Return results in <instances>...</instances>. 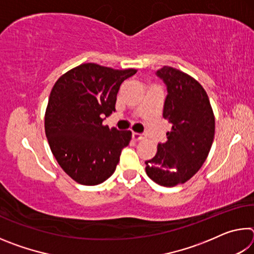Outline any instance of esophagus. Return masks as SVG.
I'll return each instance as SVG.
<instances>
[{
  "instance_id": "34e87169",
  "label": "esophagus",
  "mask_w": 254,
  "mask_h": 254,
  "mask_svg": "<svg viewBox=\"0 0 254 254\" xmlns=\"http://www.w3.org/2000/svg\"><path fill=\"white\" fill-rule=\"evenodd\" d=\"M132 137H133V139H134L135 141H139V140H143L144 137H145V135H144V134H141V133H135V132H133Z\"/></svg>"
}]
</instances>
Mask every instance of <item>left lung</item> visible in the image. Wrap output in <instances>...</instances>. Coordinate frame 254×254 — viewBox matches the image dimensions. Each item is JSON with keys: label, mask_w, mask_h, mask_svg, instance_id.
Segmentation results:
<instances>
[{"label": "left lung", "mask_w": 254, "mask_h": 254, "mask_svg": "<svg viewBox=\"0 0 254 254\" xmlns=\"http://www.w3.org/2000/svg\"><path fill=\"white\" fill-rule=\"evenodd\" d=\"M157 75L168 91L163 119L173 127L167 142L159 143L156 156L145 161V173L154 183L174 187L186 183L203 166L214 140L215 117L207 93L195 78L169 66Z\"/></svg>", "instance_id": "8db88e82"}]
</instances>
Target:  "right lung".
I'll use <instances>...</instances> for the list:
<instances>
[{
  "label": "right lung",
  "mask_w": 254,
  "mask_h": 254,
  "mask_svg": "<svg viewBox=\"0 0 254 254\" xmlns=\"http://www.w3.org/2000/svg\"><path fill=\"white\" fill-rule=\"evenodd\" d=\"M136 72L94 63L81 64L62 75L51 89L45 132L51 152L76 183L95 186L110 178L132 132L103 126L115 111L120 86Z\"/></svg>",
  "instance_id": "obj_1"
}]
</instances>
